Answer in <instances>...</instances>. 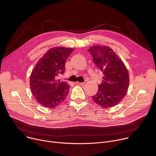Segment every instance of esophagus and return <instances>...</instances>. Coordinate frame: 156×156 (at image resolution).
I'll return each instance as SVG.
<instances>
[{
	"instance_id": "34e87169",
	"label": "esophagus",
	"mask_w": 156,
	"mask_h": 156,
	"mask_svg": "<svg viewBox=\"0 0 156 156\" xmlns=\"http://www.w3.org/2000/svg\"><path fill=\"white\" fill-rule=\"evenodd\" d=\"M76 84L77 85H81V86H83V85L84 84V83H81V82H78V81H77V82H76Z\"/></svg>"
}]
</instances>
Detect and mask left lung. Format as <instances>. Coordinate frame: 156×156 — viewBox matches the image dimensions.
Masks as SVG:
<instances>
[{
  "label": "left lung",
  "instance_id": "obj_1",
  "mask_svg": "<svg viewBox=\"0 0 156 156\" xmlns=\"http://www.w3.org/2000/svg\"><path fill=\"white\" fill-rule=\"evenodd\" d=\"M88 51L104 74L97 93L92 96L93 101L105 108L117 105L124 98L128 89L129 78L126 66L109 47L93 46Z\"/></svg>",
  "mask_w": 156,
  "mask_h": 156
}]
</instances>
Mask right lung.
<instances>
[{"mask_svg":"<svg viewBox=\"0 0 156 156\" xmlns=\"http://www.w3.org/2000/svg\"><path fill=\"white\" fill-rule=\"evenodd\" d=\"M73 49L55 47L41 58L32 70L30 88L33 95L42 106L49 108L60 105L69 94L70 86L57 77L63 74L67 57Z\"/></svg>","mask_w":156,"mask_h":156,"instance_id":"right-lung-1","label":"right lung"}]
</instances>
